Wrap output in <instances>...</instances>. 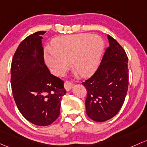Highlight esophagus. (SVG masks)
<instances>
[{
	"mask_svg": "<svg viewBox=\"0 0 147 147\" xmlns=\"http://www.w3.org/2000/svg\"><path fill=\"white\" fill-rule=\"evenodd\" d=\"M72 86H73L72 83L69 82H67V81H66L65 82V84H64L65 89L66 91H67V92H68V91H69L71 89H72Z\"/></svg>",
	"mask_w": 147,
	"mask_h": 147,
	"instance_id": "34e87169",
	"label": "esophagus"
}]
</instances>
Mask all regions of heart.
<instances>
[{
	"label": "heart",
	"mask_w": 147,
	"mask_h": 147,
	"mask_svg": "<svg viewBox=\"0 0 147 147\" xmlns=\"http://www.w3.org/2000/svg\"><path fill=\"white\" fill-rule=\"evenodd\" d=\"M52 46L46 49L45 61L54 74L63 75L72 62L80 76L88 78L98 68L104 44L98 36L78 34L57 37Z\"/></svg>",
	"instance_id": "obj_1"
}]
</instances>
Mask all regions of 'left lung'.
I'll return each instance as SVG.
<instances>
[{
	"label": "left lung",
	"mask_w": 147,
	"mask_h": 147,
	"mask_svg": "<svg viewBox=\"0 0 147 147\" xmlns=\"http://www.w3.org/2000/svg\"><path fill=\"white\" fill-rule=\"evenodd\" d=\"M99 67L82 84L87 90L85 101L88 116L104 122L115 116L121 109L128 89V58L124 49L110 35Z\"/></svg>",
	"instance_id": "left-lung-1"
}]
</instances>
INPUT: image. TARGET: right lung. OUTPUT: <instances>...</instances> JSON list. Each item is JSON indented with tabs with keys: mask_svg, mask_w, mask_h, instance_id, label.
Wrapping results in <instances>:
<instances>
[{
	"mask_svg": "<svg viewBox=\"0 0 147 147\" xmlns=\"http://www.w3.org/2000/svg\"><path fill=\"white\" fill-rule=\"evenodd\" d=\"M41 31L20 44L11 64L14 99L22 115L38 126L53 123L60 115L61 101L66 94L64 82L51 74L44 63Z\"/></svg>",
	"mask_w": 147,
	"mask_h": 147,
	"instance_id": "right-lung-1",
	"label": "right lung"
}]
</instances>
